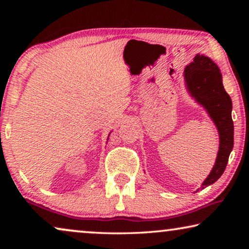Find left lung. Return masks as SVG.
Listing matches in <instances>:
<instances>
[{
    "label": "left lung",
    "mask_w": 249,
    "mask_h": 249,
    "mask_svg": "<svg viewBox=\"0 0 249 249\" xmlns=\"http://www.w3.org/2000/svg\"><path fill=\"white\" fill-rule=\"evenodd\" d=\"M183 77L187 90L208 112L220 136L215 163L201 187L202 190L213 184L224 172L234 145V124L231 120V100L223 87L222 73L212 59L197 53L184 68Z\"/></svg>",
    "instance_id": "obj_1"
}]
</instances>
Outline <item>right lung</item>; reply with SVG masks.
Masks as SVG:
<instances>
[{"mask_svg":"<svg viewBox=\"0 0 249 249\" xmlns=\"http://www.w3.org/2000/svg\"><path fill=\"white\" fill-rule=\"evenodd\" d=\"M108 136H109V134H108ZM107 141H108V137H107Z\"/></svg>","mask_w":249,"mask_h":249,"instance_id":"1","label":"right lung"}]
</instances>
